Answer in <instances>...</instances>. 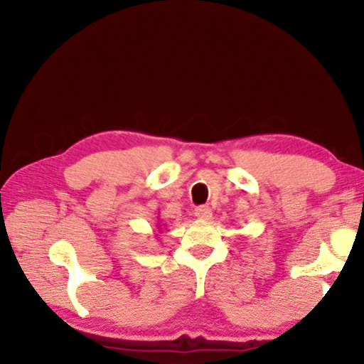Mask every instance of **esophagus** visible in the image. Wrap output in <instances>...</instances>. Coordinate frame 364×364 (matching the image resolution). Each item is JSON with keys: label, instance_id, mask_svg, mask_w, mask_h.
I'll return each mask as SVG.
<instances>
[{"label": "esophagus", "instance_id": "esophagus-1", "mask_svg": "<svg viewBox=\"0 0 364 364\" xmlns=\"http://www.w3.org/2000/svg\"><path fill=\"white\" fill-rule=\"evenodd\" d=\"M194 215L199 220H210L212 218V210H210V207H205V205H202V207H197L196 210H194Z\"/></svg>", "mask_w": 364, "mask_h": 364}]
</instances>
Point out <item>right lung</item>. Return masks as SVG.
<instances>
[{"label":"right lung","instance_id":"obj_1","mask_svg":"<svg viewBox=\"0 0 364 364\" xmlns=\"http://www.w3.org/2000/svg\"><path fill=\"white\" fill-rule=\"evenodd\" d=\"M157 230H159V232H160V231H162V228H159V226H157Z\"/></svg>","mask_w":364,"mask_h":364}]
</instances>
